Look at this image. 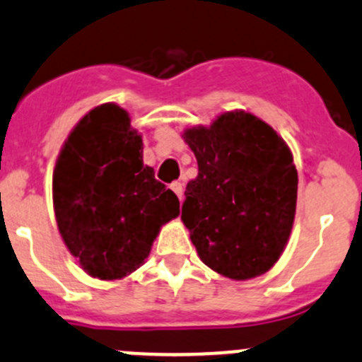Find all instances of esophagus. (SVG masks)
Masks as SVG:
<instances>
[{
    "mask_svg": "<svg viewBox=\"0 0 362 362\" xmlns=\"http://www.w3.org/2000/svg\"><path fill=\"white\" fill-rule=\"evenodd\" d=\"M170 189L178 196V199H182V196H184V185H182L180 182H173V184L170 185Z\"/></svg>",
    "mask_w": 362,
    "mask_h": 362,
    "instance_id": "1",
    "label": "esophagus"
}]
</instances>
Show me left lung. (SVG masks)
Wrapping results in <instances>:
<instances>
[{
  "mask_svg": "<svg viewBox=\"0 0 362 362\" xmlns=\"http://www.w3.org/2000/svg\"><path fill=\"white\" fill-rule=\"evenodd\" d=\"M185 141L198 177L185 187L182 221L206 266L247 280L268 272L294 222L298 171L286 141L245 112H228Z\"/></svg>",
  "mask_w": 362,
  "mask_h": 362,
  "instance_id": "obj_1",
  "label": "left lung"
}]
</instances>
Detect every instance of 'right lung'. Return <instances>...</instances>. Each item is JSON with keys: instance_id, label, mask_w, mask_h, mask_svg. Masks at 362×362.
I'll return each instance as SVG.
<instances>
[{"instance_id": "right-lung-1", "label": "right lung", "mask_w": 362, "mask_h": 362, "mask_svg": "<svg viewBox=\"0 0 362 362\" xmlns=\"http://www.w3.org/2000/svg\"><path fill=\"white\" fill-rule=\"evenodd\" d=\"M141 145L127 113L101 105L76 124L54 170L61 236L83 269L101 280L136 269L160 226L180 214L175 192L144 164Z\"/></svg>"}]
</instances>
